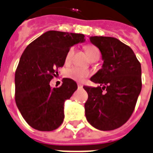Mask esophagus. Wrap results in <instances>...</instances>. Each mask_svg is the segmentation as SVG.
Masks as SVG:
<instances>
[{"instance_id": "34e87169", "label": "esophagus", "mask_w": 153, "mask_h": 153, "mask_svg": "<svg viewBox=\"0 0 153 153\" xmlns=\"http://www.w3.org/2000/svg\"><path fill=\"white\" fill-rule=\"evenodd\" d=\"M82 87H83V85H82V84H79V83H78V88H79V89H82Z\"/></svg>"}]
</instances>
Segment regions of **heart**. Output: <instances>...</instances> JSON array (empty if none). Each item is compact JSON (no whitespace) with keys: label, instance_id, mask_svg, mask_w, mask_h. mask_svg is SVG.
<instances>
[{"label":"heart","instance_id":"heart-1","mask_svg":"<svg viewBox=\"0 0 153 153\" xmlns=\"http://www.w3.org/2000/svg\"><path fill=\"white\" fill-rule=\"evenodd\" d=\"M97 51V48L94 46L88 45V46L85 47V52H86V54H87L89 57L92 56ZM73 52H74L73 48H70V50L68 51L67 55H66V62H68L70 60L71 57L73 54ZM65 74L66 76L69 78V79H71L74 81H77V82H82V81L84 80L89 75V71L86 70H84L82 68H78V67H72V68H68V70L66 71Z\"/></svg>","mask_w":153,"mask_h":153}]
</instances>
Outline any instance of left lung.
Returning a JSON list of instances; mask_svg holds the SVG:
<instances>
[{
  "mask_svg": "<svg viewBox=\"0 0 153 153\" xmlns=\"http://www.w3.org/2000/svg\"><path fill=\"white\" fill-rule=\"evenodd\" d=\"M100 49L101 69L90 78L97 87L83 86L87 92L85 114L90 125L100 130L123 126L132 115L141 90V67L134 51L111 37H89Z\"/></svg>",
  "mask_w": 153,
  "mask_h": 153,
  "instance_id": "8db88e82",
  "label": "left lung"
}]
</instances>
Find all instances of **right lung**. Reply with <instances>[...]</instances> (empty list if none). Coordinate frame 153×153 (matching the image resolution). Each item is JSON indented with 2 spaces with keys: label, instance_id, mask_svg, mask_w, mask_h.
I'll return each instance as SVG.
<instances>
[{
  "label": "right lung",
  "instance_id": "obj_1",
  "mask_svg": "<svg viewBox=\"0 0 153 153\" xmlns=\"http://www.w3.org/2000/svg\"><path fill=\"white\" fill-rule=\"evenodd\" d=\"M82 33L48 30L27 45L15 74L16 103L30 126L40 131H52L64 121V102L78 89L77 83L64 79L52 88L50 81L65 63L74 45L85 41Z\"/></svg>",
  "mask_w": 153,
  "mask_h": 153
}]
</instances>
